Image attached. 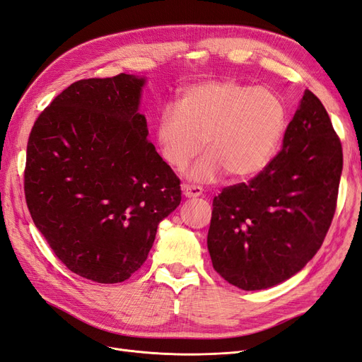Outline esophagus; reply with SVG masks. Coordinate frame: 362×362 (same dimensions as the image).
Returning a JSON list of instances; mask_svg holds the SVG:
<instances>
[{"mask_svg":"<svg viewBox=\"0 0 362 362\" xmlns=\"http://www.w3.org/2000/svg\"><path fill=\"white\" fill-rule=\"evenodd\" d=\"M182 193H184V196L185 197H199L202 194V187H199V185H193V184H182Z\"/></svg>","mask_w":362,"mask_h":362,"instance_id":"34e87169","label":"esophagus"}]
</instances>
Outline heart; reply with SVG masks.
<instances>
[{
  "mask_svg": "<svg viewBox=\"0 0 362 362\" xmlns=\"http://www.w3.org/2000/svg\"><path fill=\"white\" fill-rule=\"evenodd\" d=\"M288 124L283 98L264 86L208 81L185 88L178 106H166L157 122V142L166 163L190 170L196 181H213L226 170L233 178L253 177L276 154Z\"/></svg>",
  "mask_w": 362,
  "mask_h": 362,
  "instance_id": "b5f03b06",
  "label": "heart"
}]
</instances>
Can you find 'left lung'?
<instances>
[{"mask_svg":"<svg viewBox=\"0 0 362 362\" xmlns=\"http://www.w3.org/2000/svg\"><path fill=\"white\" fill-rule=\"evenodd\" d=\"M341 169L328 112L305 90L281 151L253 180L214 197L206 240L214 269L243 291L272 288L301 271L331 226Z\"/></svg>","mask_w":362,"mask_h":362,"instance_id":"1","label":"left lung"}]
</instances>
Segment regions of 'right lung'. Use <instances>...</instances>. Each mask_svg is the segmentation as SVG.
Returning a JSON list of instances; mask_svg holds the SVG:
<instances>
[{"instance_id":"1","label":"right lung","mask_w":362,"mask_h":362,"mask_svg":"<svg viewBox=\"0 0 362 362\" xmlns=\"http://www.w3.org/2000/svg\"><path fill=\"white\" fill-rule=\"evenodd\" d=\"M145 78L82 79L35 119L25 199L35 228L70 271L121 283L138 271L158 223L181 202L180 178L146 139Z\"/></svg>"}]
</instances>
